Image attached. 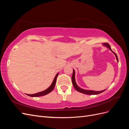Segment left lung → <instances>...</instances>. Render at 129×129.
I'll return each instance as SVG.
<instances>
[{"instance_id":"8db88e82","label":"left lung","mask_w":129,"mask_h":129,"mask_svg":"<svg viewBox=\"0 0 129 129\" xmlns=\"http://www.w3.org/2000/svg\"><path fill=\"white\" fill-rule=\"evenodd\" d=\"M103 45H104L105 47H107L108 48L110 49L111 51L115 54V55L116 56V57L117 61V62H118V59L117 55V54L115 52L112 51L111 47H110V46L109 45V44H108V43H104ZM75 71H74V69H73V75H72V83H73V84L74 85V88H75V89L77 91H79L80 92H81L82 93H84V94H86V95H97V94H99V93H100L103 92V91H104L105 90H106V89H105V90H102V91H94V90H91L83 89L82 88H80V87H79L77 85V83H76V81H75Z\"/></svg>"}]
</instances>
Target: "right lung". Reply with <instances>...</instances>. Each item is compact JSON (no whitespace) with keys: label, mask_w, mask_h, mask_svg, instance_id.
<instances>
[{"label":"right lung","mask_w":129,"mask_h":129,"mask_svg":"<svg viewBox=\"0 0 129 129\" xmlns=\"http://www.w3.org/2000/svg\"><path fill=\"white\" fill-rule=\"evenodd\" d=\"M58 75V73H57L56 76H55L54 79V80L53 81L52 83L51 84V85H50L49 87H48L47 89L45 90L41 91V92H37L36 93H34V94H26L27 95H28L30 97H39V96H45L47 94H48L49 92H51L53 89L55 87V83H56V79H57V77Z\"/></svg>","instance_id":"add662e5"}]
</instances>
